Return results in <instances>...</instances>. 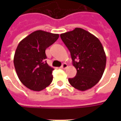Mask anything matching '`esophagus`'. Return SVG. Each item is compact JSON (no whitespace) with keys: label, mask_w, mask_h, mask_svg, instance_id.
<instances>
[{"label":"esophagus","mask_w":121,"mask_h":121,"mask_svg":"<svg viewBox=\"0 0 121 121\" xmlns=\"http://www.w3.org/2000/svg\"><path fill=\"white\" fill-rule=\"evenodd\" d=\"M67 68V63H63L62 65L61 66V69H65Z\"/></svg>","instance_id":"1"}]
</instances>
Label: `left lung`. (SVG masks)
<instances>
[{
  "instance_id": "8db88e82",
  "label": "left lung",
  "mask_w": 121,
  "mask_h": 121,
  "mask_svg": "<svg viewBox=\"0 0 121 121\" xmlns=\"http://www.w3.org/2000/svg\"><path fill=\"white\" fill-rule=\"evenodd\" d=\"M71 52L76 75L69 78L72 86L84 91L95 86L103 75L106 56L100 40L80 28L60 35Z\"/></svg>"
}]
</instances>
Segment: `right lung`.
<instances>
[{
  "mask_svg": "<svg viewBox=\"0 0 121 121\" xmlns=\"http://www.w3.org/2000/svg\"><path fill=\"white\" fill-rule=\"evenodd\" d=\"M58 37V34L37 30L19 43L13 63L20 81L28 89L39 91L51 84L54 69L45 61V50Z\"/></svg>",
  "mask_w": 121,
  "mask_h": 121,
  "instance_id": "obj_1",
  "label": "right lung"
}]
</instances>
